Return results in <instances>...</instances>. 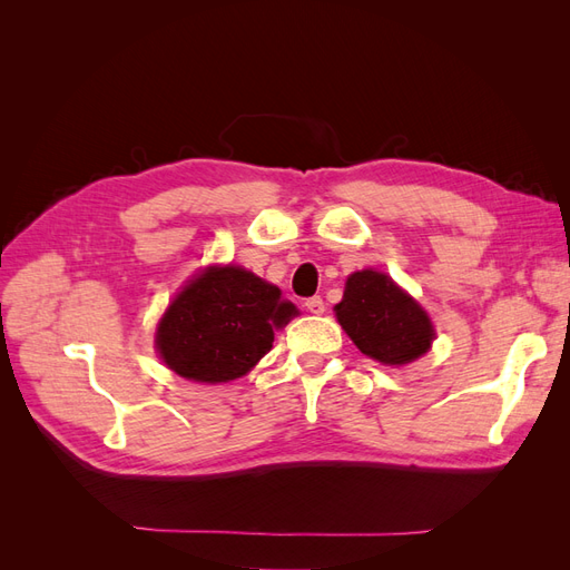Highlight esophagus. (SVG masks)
I'll return each instance as SVG.
<instances>
[{
  "mask_svg": "<svg viewBox=\"0 0 570 570\" xmlns=\"http://www.w3.org/2000/svg\"><path fill=\"white\" fill-rule=\"evenodd\" d=\"M306 308H308V314H314V316H321L323 312H325V302H323V297H312V299H306V304H304Z\"/></svg>",
  "mask_w": 570,
  "mask_h": 570,
  "instance_id": "obj_1",
  "label": "esophagus"
}]
</instances>
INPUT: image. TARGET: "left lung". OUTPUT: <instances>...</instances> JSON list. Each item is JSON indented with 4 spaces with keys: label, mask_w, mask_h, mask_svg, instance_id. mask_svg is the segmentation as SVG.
I'll list each match as a JSON object with an SVG mask.
<instances>
[{
    "label": "left lung",
    "mask_w": 570,
    "mask_h": 570,
    "mask_svg": "<svg viewBox=\"0 0 570 570\" xmlns=\"http://www.w3.org/2000/svg\"><path fill=\"white\" fill-rule=\"evenodd\" d=\"M335 314L361 354L390 366L425 354L435 335L423 308L377 271L350 275Z\"/></svg>",
    "instance_id": "left-lung-1"
}]
</instances>
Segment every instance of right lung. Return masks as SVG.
Listing matches in <instances>:
<instances>
[{"label": "right lung", "instance_id": "obj_1", "mask_svg": "<svg viewBox=\"0 0 570 570\" xmlns=\"http://www.w3.org/2000/svg\"><path fill=\"white\" fill-rule=\"evenodd\" d=\"M297 316L283 292L254 273L226 266L197 275L168 306L157 350L166 366L197 383L245 375L273 347V331Z\"/></svg>", "mask_w": 570, "mask_h": 570}]
</instances>
